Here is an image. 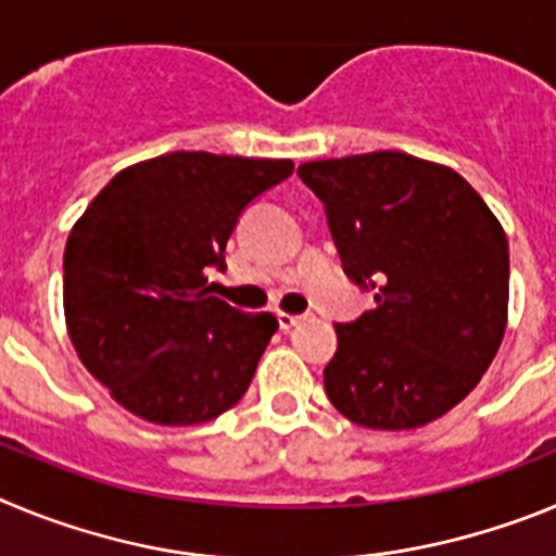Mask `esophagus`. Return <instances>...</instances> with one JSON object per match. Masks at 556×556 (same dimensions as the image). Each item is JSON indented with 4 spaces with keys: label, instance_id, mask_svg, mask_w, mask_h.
<instances>
[{
    "label": "esophagus",
    "instance_id": "34e87169",
    "mask_svg": "<svg viewBox=\"0 0 556 556\" xmlns=\"http://www.w3.org/2000/svg\"><path fill=\"white\" fill-rule=\"evenodd\" d=\"M301 323H303L301 314H287V312L278 314V326H281V331H292V328L301 326Z\"/></svg>",
    "mask_w": 556,
    "mask_h": 556
}]
</instances>
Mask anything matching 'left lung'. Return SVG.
<instances>
[{
	"label": "left lung",
	"mask_w": 556,
	"mask_h": 556,
	"mask_svg": "<svg viewBox=\"0 0 556 556\" xmlns=\"http://www.w3.org/2000/svg\"><path fill=\"white\" fill-rule=\"evenodd\" d=\"M345 273L376 308L337 326L326 395L356 426L409 431L473 392L507 331L509 248L451 166L397 150L298 166Z\"/></svg>",
	"instance_id": "1"
}]
</instances>
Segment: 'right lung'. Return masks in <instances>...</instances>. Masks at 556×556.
Wrapping results in <instances>:
<instances>
[{"label":"right lung","instance_id":"1","mask_svg":"<svg viewBox=\"0 0 556 556\" xmlns=\"http://www.w3.org/2000/svg\"><path fill=\"white\" fill-rule=\"evenodd\" d=\"M289 159L166 152L122 169L66 239L63 314L77 356L141 420L198 426L248 392L278 331L211 292L244 205Z\"/></svg>","mask_w":556,"mask_h":556}]
</instances>
